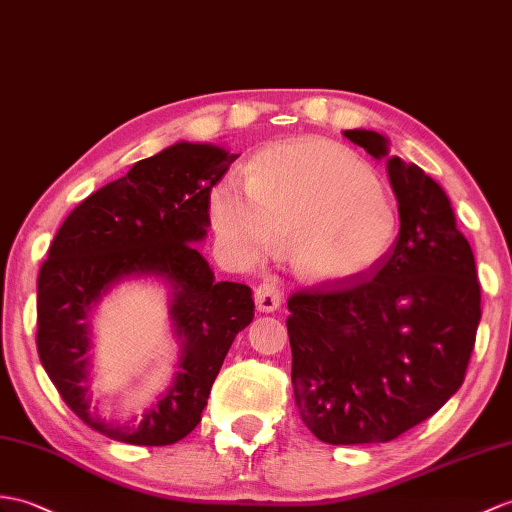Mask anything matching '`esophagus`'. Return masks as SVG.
Instances as JSON below:
<instances>
[{
  "label": "esophagus",
  "mask_w": 512,
  "mask_h": 512,
  "mask_svg": "<svg viewBox=\"0 0 512 512\" xmlns=\"http://www.w3.org/2000/svg\"><path fill=\"white\" fill-rule=\"evenodd\" d=\"M255 305L259 312H275L281 305V288L275 279H264L257 285Z\"/></svg>",
  "instance_id": "34e87169"
}]
</instances>
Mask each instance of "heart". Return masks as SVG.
I'll return each mask as SVG.
<instances>
[{
    "label": "heart",
    "mask_w": 512,
    "mask_h": 512,
    "mask_svg": "<svg viewBox=\"0 0 512 512\" xmlns=\"http://www.w3.org/2000/svg\"><path fill=\"white\" fill-rule=\"evenodd\" d=\"M213 222L248 259L288 242L292 266L312 281H347L375 268L395 244L399 216L358 152L307 137L270 146L248 174L213 194Z\"/></svg>",
    "instance_id": "obj_1"
}]
</instances>
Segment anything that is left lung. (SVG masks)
<instances>
[{
	"instance_id": "1",
	"label": "left lung",
	"mask_w": 512,
	"mask_h": 512,
	"mask_svg": "<svg viewBox=\"0 0 512 512\" xmlns=\"http://www.w3.org/2000/svg\"><path fill=\"white\" fill-rule=\"evenodd\" d=\"M386 157L373 130H344ZM401 227L364 279L288 299L294 401L329 445L388 443L430 419L465 382L482 316L473 251L449 198L419 165L386 159Z\"/></svg>"
}]
</instances>
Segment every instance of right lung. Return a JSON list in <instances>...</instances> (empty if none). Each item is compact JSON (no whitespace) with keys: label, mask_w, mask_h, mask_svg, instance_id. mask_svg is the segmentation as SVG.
<instances>
[{"label":"right lung","mask_w":512,"mask_h":512,"mask_svg":"<svg viewBox=\"0 0 512 512\" xmlns=\"http://www.w3.org/2000/svg\"><path fill=\"white\" fill-rule=\"evenodd\" d=\"M237 154L209 144H174L100 187L58 229L37 279V349L63 401L95 432L130 445L181 441L200 423L213 379L231 344L255 316L253 290L213 281L192 242L209 227L211 189ZM154 274L175 288L173 319L184 340L173 388L133 426L88 410L90 305L115 281Z\"/></svg>","instance_id":"add662e5"}]
</instances>
